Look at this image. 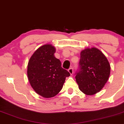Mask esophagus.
Wrapping results in <instances>:
<instances>
[{
    "label": "esophagus",
    "instance_id": "34e87169",
    "mask_svg": "<svg viewBox=\"0 0 124 124\" xmlns=\"http://www.w3.org/2000/svg\"><path fill=\"white\" fill-rule=\"evenodd\" d=\"M68 71L69 72V73L70 74V75H72V74H73V72H74V70L72 68H70L68 70Z\"/></svg>",
    "mask_w": 124,
    "mask_h": 124
}]
</instances>
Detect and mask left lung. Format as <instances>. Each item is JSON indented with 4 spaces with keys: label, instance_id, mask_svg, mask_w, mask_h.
I'll return each mask as SVG.
<instances>
[{
    "label": "left lung",
    "instance_id": "1",
    "mask_svg": "<svg viewBox=\"0 0 124 124\" xmlns=\"http://www.w3.org/2000/svg\"><path fill=\"white\" fill-rule=\"evenodd\" d=\"M110 72L109 63L100 50L91 47L82 51L75 79L82 92L87 95L98 93L108 81Z\"/></svg>",
    "mask_w": 124,
    "mask_h": 124
}]
</instances>
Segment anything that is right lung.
Instances as JSON below:
<instances>
[{"instance_id": "add662e5", "label": "right lung", "mask_w": 124, "mask_h": 124, "mask_svg": "<svg viewBox=\"0 0 124 124\" xmlns=\"http://www.w3.org/2000/svg\"><path fill=\"white\" fill-rule=\"evenodd\" d=\"M55 52V48L50 44L43 45L34 52L28 64L27 75L31 86L45 98L57 95L62 90L66 78L70 75L54 57Z\"/></svg>"}]
</instances>
